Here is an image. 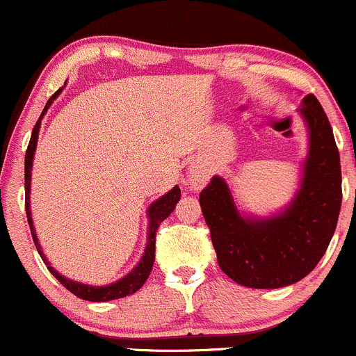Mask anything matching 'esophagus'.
Here are the masks:
<instances>
[{
  "label": "esophagus",
  "mask_w": 356,
  "mask_h": 356,
  "mask_svg": "<svg viewBox=\"0 0 356 356\" xmlns=\"http://www.w3.org/2000/svg\"><path fill=\"white\" fill-rule=\"evenodd\" d=\"M210 178V171L207 170V166L204 164H195V166L190 168V175H188V185L192 186L193 190H202L205 185H207Z\"/></svg>",
  "instance_id": "1"
}]
</instances>
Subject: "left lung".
I'll use <instances>...</instances> for the list:
<instances>
[{
  "mask_svg": "<svg viewBox=\"0 0 356 356\" xmlns=\"http://www.w3.org/2000/svg\"><path fill=\"white\" fill-rule=\"evenodd\" d=\"M309 131L300 186L282 212L241 216L224 178L213 177L200 193L220 270L251 289H280L316 268L338 224L341 166L330 120L314 95L299 108Z\"/></svg>",
  "mask_w": 356,
  "mask_h": 356,
  "instance_id": "obj_1",
  "label": "left lung"
}]
</instances>
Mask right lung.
Wrapping results in <instances>:
<instances>
[{"label": "right lung", "instance_id": "add662e5", "mask_svg": "<svg viewBox=\"0 0 356 356\" xmlns=\"http://www.w3.org/2000/svg\"><path fill=\"white\" fill-rule=\"evenodd\" d=\"M63 91L57 90L54 95L51 97V100L45 103V108L42 112V115L39 120H37L35 127H33L32 137H30L29 147H26V154H25V210H26V219H29V225H30V232H32L33 243H35L37 251H39L40 258L44 259V263L47 265L49 271L71 293H74L76 297L83 300H90V302H106V300H115V299H122L125 296H131V293H136L140 286L144 285V282L147 280L149 273H151L152 265H154V251H156V231H158L159 224L173 212L175 207H177L179 197H181V190L178 186H175L173 190H170L166 195H163L161 198H158L156 202H152L151 207L147 209V217H149V231H147V244L146 250H144L143 258L140 261L137 263L136 268L131 270V273L125 275L124 278L120 280L113 282L110 285H103V286H93V285H86V284H79V282L70 280V278L63 277L60 273L52 268L51 263L47 261L45 258L44 251H42L39 238L35 234V227H33L32 222V213H30V179H32V163H33V154H35V147H37V139H39V129H40V120L42 117L45 115V112L49 110V106L52 105V102L56 100L57 95Z\"/></svg>", "mask_w": 356, "mask_h": 356}]
</instances>
